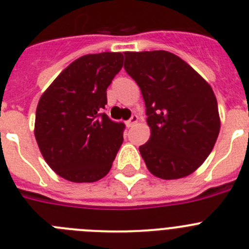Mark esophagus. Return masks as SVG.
I'll list each match as a JSON object with an SVG mask.
<instances>
[{
  "mask_svg": "<svg viewBox=\"0 0 249 249\" xmlns=\"http://www.w3.org/2000/svg\"><path fill=\"white\" fill-rule=\"evenodd\" d=\"M137 122H138V116H137V114H132V117L129 118L128 121H127L126 124L128 127H132V126H133V124H136V123H137Z\"/></svg>",
  "mask_w": 249,
  "mask_h": 249,
  "instance_id": "1",
  "label": "esophagus"
}]
</instances>
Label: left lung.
I'll return each instance as SVG.
<instances>
[{"label":"left lung","mask_w":249,"mask_h":249,"mask_svg":"<svg viewBox=\"0 0 249 249\" xmlns=\"http://www.w3.org/2000/svg\"><path fill=\"white\" fill-rule=\"evenodd\" d=\"M124 70L146 105L151 138L140 152L149 172L163 179L195 172L212 152L221 127L211 86L167 51L124 52Z\"/></svg>","instance_id":"left-lung-1"}]
</instances>
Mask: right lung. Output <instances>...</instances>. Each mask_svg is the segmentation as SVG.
Instances as JSON below:
<instances>
[{
    "label": "right lung",
    "mask_w": 249,
    "mask_h": 249,
    "mask_svg": "<svg viewBox=\"0 0 249 249\" xmlns=\"http://www.w3.org/2000/svg\"><path fill=\"white\" fill-rule=\"evenodd\" d=\"M123 54L102 52L77 58L39 98L35 137L48 166L71 182H96L111 169L123 142V122L105 113L107 87Z\"/></svg>",
    "instance_id": "obj_1"
}]
</instances>
